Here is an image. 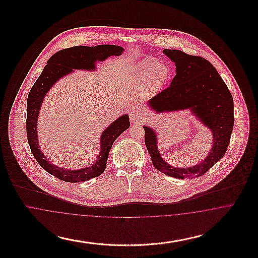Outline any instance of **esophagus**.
Wrapping results in <instances>:
<instances>
[{
  "instance_id": "34e87169",
  "label": "esophagus",
  "mask_w": 258,
  "mask_h": 258,
  "mask_svg": "<svg viewBox=\"0 0 258 258\" xmlns=\"http://www.w3.org/2000/svg\"><path fill=\"white\" fill-rule=\"evenodd\" d=\"M130 119L132 123H138L144 120V115L138 110H133L130 113Z\"/></svg>"
}]
</instances>
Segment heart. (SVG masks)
<instances>
[{"instance_id":"obj_1","label":"heart","mask_w":258,"mask_h":258,"mask_svg":"<svg viewBox=\"0 0 258 258\" xmlns=\"http://www.w3.org/2000/svg\"><path fill=\"white\" fill-rule=\"evenodd\" d=\"M169 71L165 64L152 59H145L124 73V81L130 86H145L150 93L159 92L166 83Z\"/></svg>"}]
</instances>
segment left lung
Masks as SVG:
<instances>
[{
    "label": "left lung",
    "mask_w": 258,
    "mask_h": 258,
    "mask_svg": "<svg viewBox=\"0 0 258 258\" xmlns=\"http://www.w3.org/2000/svg\"><path fill=\"white\" fill-rule=\"evenodd\" d=\"M175 62L176 75L170 86L148 101L153 110L160 112L190 109L213 134V147L206 159L191 167H173L160 156L157 134L149 126L145 144L154 166L177 179L200 177L224 156L233 131L234 103L231 93L214 66L206 59L181 50L164 49Z\"/></svg>",
    "instance_id": "obj_1"
}]
</instances>
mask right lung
Wrapping results in <instances>:
<instances>
[{
	"label": "right lung",
	"mask_w": 258,
	"mask_h": 258,
	"mask_svg": "<svg viewBox=\"0 0 258 258\" xmlns=\"http://www.w3.org/2000/svg\"><path fill=\"white\" fill-rule=\"evenodd\" d=\"M123 51V47L111 44L93 47L79 45L60 50L51 56L47 64L32 87L27 99L26 128L28 142L32 154L39 165L56 178L69 183H79L102 174L105 170L108 155L114 141L130 127L131 123L128 116L125 114L104 130L100 136V152L98 160L92 166L78 170L61 168L51 163L39 149L37 135V117L43 98L51 87L62 76L73 73L74 70L95 71L96 61H104L110 56H119Z\"/></svg>",
	"instance_id": "add662e5"
}]
</instances>
